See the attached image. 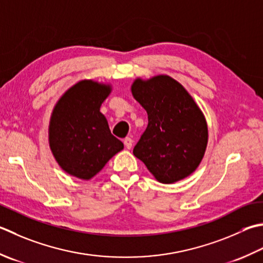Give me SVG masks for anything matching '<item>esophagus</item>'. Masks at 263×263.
<instances>
[{"mask_svg": "<svg viewBox=\"0 0 263 263\" xmlns=\"http://www.w3.org/2000/svg\"><path fill=\"white\" fill-rule=\"evenodd\" d=\"M132 142H133V140L131 138H125L124 139V145H125V148H127V149H130L131 147H132Z\"/></svg>", "mask_w": 263, "mask_h": 263, "instance_id": "1", "label": "esophagus"}]
</instances>
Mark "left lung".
<instances>
[{"mask_svg": "<svg viewBox=\"0 0 263 263\" xmlns=\"http://www.w3.org/2000/svg\"><path fill=\"white\" fill-rule=\"evenodd\" d=\"M131 91L148 115L133 155L158 182L173 183L190 176L202 162L209 138L206 120L193 97L167 75L137 79Z\"/></svg>", "mask_w": 263, "mask_h": 263, "instance_id": "1", "label": "left lung"}]
</instances>
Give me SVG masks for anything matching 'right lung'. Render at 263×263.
I'll return each instance as SVG.
<instances>
[{"mask_svg": "<svg viewBox=\"0 0 263 263\" xmlns=\"http://www.w3.org/2000/svg\"><path fill=\"white\" fill-rule=\"evenodd\" d=\"M110 92L109 84L83 80L69 87L53 108L49 145L60 167L70 176L90 180L124 148L100 112Z\"/></svg>", "mask_w": 263, "mask_h": 263, "instance_id": "add662e5", "label": "right lung"}]
</instances>
